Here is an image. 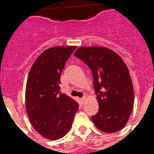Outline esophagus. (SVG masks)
Segmentation results:
<instances>
[{
  "label": "esophagus",
  "mask_w": 154,
  "mask_h": 154,
  "mask_svg": "<svg viewBox=\"0 0 154 154\" xmlns=\"http://www.w3.org/2000/svg\"><path fill=\"white\" fill-rule=\"evenodd\" d=\"M79 100H80V103H81V104L83 105L84 103H85V97H83V98H82V99H79Z\"/></svg>",
  "instance_id": "esophagus-1"
}]
</instances>
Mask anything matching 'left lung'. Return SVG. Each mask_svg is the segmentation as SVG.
<instances>
[{
	"label": "left lung",
	"mask_w": 154,
	"mask_h": 154,
	"mask_svg": "<svg viewBox=\"0 0 154 154\" xmlns=\"http://www.w3.org/2000/svg\"><path fill=\"white\" fill-rule=\"evenodd\" d=\"M91 69L99 112L92 116L101 131L112 133L126 126L133 111L134 92L130 72L120 56L108 48L80 47L75 52Z\"/></svg>",
	"instance_id": "obj_1"
}]
</instances>
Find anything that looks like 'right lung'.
<instances>
[{"label":"right lung","mask_w":154,"mask_h":154,"mask_svg":"<svg viewBox=\"0 0 154 154\" xmlns=\"http://www.w3.org/2000/svg\"><path fill=\"white\" fill-rule=\"evenodd\" d=\"M76 46H55L37 58L28 76L26 112L31 125L45 138L56 140L70 130L79 104L59 92L65 62Z\"/></svg>","instance_id":"right-lung-1"}]
</instances>
